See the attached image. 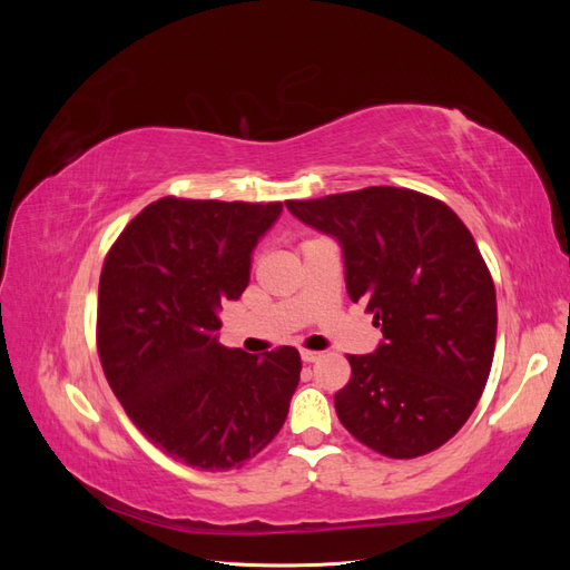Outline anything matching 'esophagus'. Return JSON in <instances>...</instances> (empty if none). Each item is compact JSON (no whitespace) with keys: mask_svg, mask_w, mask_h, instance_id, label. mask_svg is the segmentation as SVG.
<instances>
[{"mask_svg":"<svg viewBox=\"0 0 570 570\" xmlns=\"http://www.w3.org/2000/svg\"><path fill=\"white\" fill-rule=\"evenodd\" d=\"M318 358H321V352H308V350L302 352L304 364H314V361H318Z\"/></svg>","mask_w":570,"mask_h":570,"instance_id":"obj_1","label":"esophagus"}]
</instances>
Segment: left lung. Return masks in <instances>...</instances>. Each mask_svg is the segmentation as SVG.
Here are the masks:
<instances>
[{
  "mask_svg": "<svg viewBox=\"0 0 570 570\" xmlns=\"http://www.w3.org/2000/svg\"><path fill=\"white\" fill-rule=\"evenodd\" d=\"M340 239L352 302L385 342L350 354L340 423L373 452L416 459L469 421L492 368L497 295L471 230L444 202L406 187H364L285 202Z\"/></svg>",
  "mask_w": 570,
  "mask_h": 570,
  "instance_id": "8db88e82",
  "label": "left lung"
}]
</instances>
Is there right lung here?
I'll list each match as a JSON object with an SVG mask.
<instances>
[{
    "mask_svg": "<svg viewBox=\"0 0 570 570\" xmlns=\"http://www.w3.org/2000/svg\"><path fill=\"white\" fill-rule=\"evenodd\" d=\"M281 202L164 197L116 237L99 275L97 352L135 428L199 471L245 465L278 435L299 383L295 347L226 350L214 333L249 283Z\"/></svg>",
    "mask_w": 570,
    "mask_h": 570,
    "instance_id": "obj_1",
    "label": "right lung"
}]
</instances>
